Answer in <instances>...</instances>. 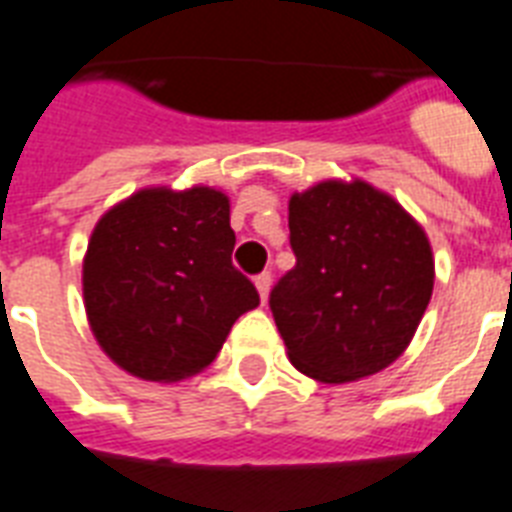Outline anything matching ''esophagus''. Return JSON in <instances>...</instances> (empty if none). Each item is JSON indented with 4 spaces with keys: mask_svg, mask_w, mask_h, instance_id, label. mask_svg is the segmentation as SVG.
I'll list each match as a JSON object with an SVG mask.
<instances>
[{
    "mask_svg": "<svg viewBox=\"0 0 512 512\" xmlns=\"http://www.w3.org/2000/svg\"><path fill=\"white\" fill-rule=\"evenodd\" d=\"M255 287L257 292H260V300H268V292H271V273H260V276H255Z\"/></svg>",
    "mask_w": 512,
    "mask_h": 512,
    "instance_id": "esophagus-1",
    "label": "esophagus"
}]
</instances>
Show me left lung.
<instances>
[{
	"mask_svg": "<svg viewBox=\"0 0 512 512\" xmlns=\"http://www.w3.org/2000/svg\"><path fill=\"white\" fill-rule=\"evenodd\" d=\"M289 244L268 303L295 369L337 385L393 364L433 295L422 225L364 180H324L289 199Z\"/></svg>",
	"mask_w": 512,
	"mask_h": 512,
	"instance_id": "1",
	"label": "left lung"
}]
</instances>
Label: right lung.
<instances>
[{
    "mask_svg": "<svg viewBox=\"0 0 512 512\" xmlns=\"http://www.w3.org/2000/svg\"><path fill=\"white\" fill-rule=\"evenodd\" d=\"M223 191L143 188L100 217L82 268L84 308L106 356L140 380L207 369L233 321L260 305L233 268Z\"/></svg>",
    "mask_w": 512,
    "mask_h": 512,
    "instance_id": "obj_1",
    "label": "right lung"
}]
</instances>
